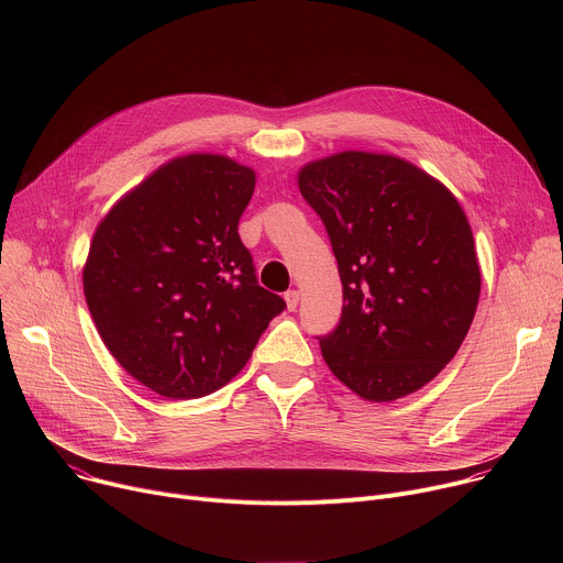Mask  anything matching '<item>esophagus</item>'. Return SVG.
<instances>
[{
    "label": "esophagus",
    "instance_id": "obj_1",
    "mask_svg": "<svg viewBox=\"0 0 563 563\" xmlns=\"http://www.w3.org/2000/svg\"><path fill=\"white\" fill-rule=\"evenodd\" d=\"M298 300H300V291L298 289H289L285 291V302H287V309L294 311L298 307Z\"/></svg>",
    "mask_w": 563,
    "mask_h": 563
}]
</instances>
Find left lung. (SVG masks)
<instances>
[{"label": "left lung", "instance_id": "1", "mask_svg": "<svg viewBox=\"0 0 563 563\" xmlns=\"http://www.w3.org/2000/svg\"><path fill=\"white\" fill-rule=\"evenodd\" d=\"M343 283L336 330L320 339L332 374L372 404L428 385L459 352L481 269L452 191L404 157L341 151L298 172Z\"/></svg>", "mask_w": 563, "mask_h": 563}]
</instances>
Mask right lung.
<instances>
[{
  "instance_id": "obj_1",
  "label": "right lung",
  "mask_w": 563,
  "mask_h": 563,
  "mask_svg": "<svg viewBox=\"0 0 563 563\" xmlns=\"http://www.w3.org/2000/svg\"><path fill=\"white\" fill-rule=\"evenodd\" d=\"M254 187L256 172L235 159L187 153L124 194L93 233L82 283L98 334L159 396L227 385L285 309L238 235Z\"/></svg>"
}]
</instances>
